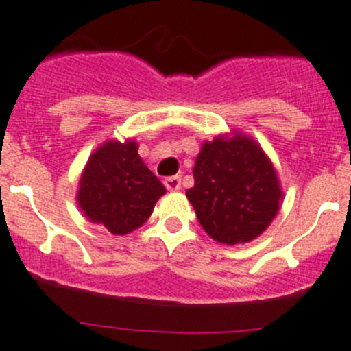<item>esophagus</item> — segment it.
Instances as JSON below:
<instances>
[{"mask_svg":"<svg viewBox=\"0 0 351 351\" xmlns=\"http://www.w3.org/2000/svg\"><path fill=\"white\" fill-rule=\"evenodd\" d=\"M165 186L168 191H180L182 189V178L180 176H168L165 180Z\"/></svg>","mask_w":351,"mask_h":351,"instance_id":"esophagus-1","label":"esophagus"}]
</instances>
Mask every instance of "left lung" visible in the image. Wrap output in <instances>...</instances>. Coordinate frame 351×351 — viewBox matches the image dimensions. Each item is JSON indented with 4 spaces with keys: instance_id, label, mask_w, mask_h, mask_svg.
Masks as SVG:
<instances>
[{
    "instance_id": "8db88e82",
    "label": "left lung",
    "mask_w": 351,
    "mask_h": 351,
    "mask_svg": "<svg viewBox=\"0 0 351 351\" xmlns=\"http://www.w3.org/2000/svg\"><path fill=\"white\" fill-rule=\"evenodd\" d=\"M186 197L199 223L221 244L251 242L267 230L282 201L270 159L250 136H218L195 159Z\"/></svg>"
}]
</instances>
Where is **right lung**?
I'll return each instance as SVG.
<instances>
[{"instance_id":"add662e5","label":"right lung","mask_w":351,"mask_h":351,"mask_svg":"<svg viewBox=\"0 0 351 351\" xmlns=\"http://www.w3.org/2000/svg\"><path fill=\"white\" fill-rule=\"evenodd\" d=\"M165 192V185L138 156L135 140H109L88 159L77 204L90 221L104 225L114 235H124L149 220Z\"/></svg>"}]
</instances>
